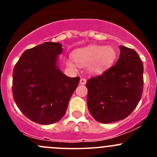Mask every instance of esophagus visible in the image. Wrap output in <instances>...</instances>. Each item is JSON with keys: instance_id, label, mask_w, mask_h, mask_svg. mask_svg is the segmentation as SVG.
<instances>
[{"instance_id": "esophagus-1", "label": "esophagus", "mask_w": 157, "mask_h": 157, "mask_svg": "<svg viewBox=\"0 0 157 157\" xmlns=\"http://www.w3.org/2000/svg\"><path fill=\"white\" fill-rule=\"evenodd\" d=\"M86 80L85 78H81L80 79V84H82V85H84V84H86Z\"/></svg>"}]
</instances>
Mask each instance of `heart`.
Listing matches in <instances>:
<instances>
[{
    "label": "heart",
    "mask_w": 157,
    "mask_h": 157,
    "mask_svg": "<svg viewBox=\"0 0 157 157\" xmlns=\"http://www.w3.org/2000/svg\"><path fill=\"white\" fill-rule=\"evenodd\" d=\"M116 56V51L113 47L103 45H90L78 49L73 54L77 65H89V71L93 74H100L108 70L115 62ZM67 65L72 69L76 68V64L71 60H67Z\"/></svg>",
    "instance_id": "1"
}]
</instances>
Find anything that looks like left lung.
Returning <instances> with one entry per match:
<instances>
[{"label": "left lung", "mask_w": 157, "mask_h": 157, "mask_svg": "<svg viewBox=\"0 0 157 157\" xmlns=\"http://www.w3.org/2000/svg\"><path fill=\"white\" fill-rule=\"evenodd\" d=\"M120 51L115 65L86 83L89 111L104 124L127 118L143 93L144 65L138 54L125 46H120Z\"/></svg>", "instance_id": "1"}]
</instances>
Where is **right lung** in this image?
Returning <instances> with one entry per match:
<instances>
[{
    "instance_id": "1",
    "label": "right lung",
    "mask_w": 157,
    "mask_h": 157,
    "mask_svg": "<svg viewBox=\"0 0 157 157\" xmlns=\"http://www.w3.org/2000/svg\"><path fill=\"white\" fill-rule=\"evenodd\" d=\"M62 45L47 42L22 54L13 71V99L22 113L41 124H51L65 114L80 77H69L58 67Z\"/></svg>"
}]
</instances>
